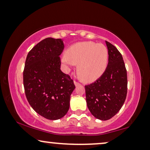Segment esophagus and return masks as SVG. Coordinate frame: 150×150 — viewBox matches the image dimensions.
<instances>
[{"label": "esophagus", "mask_w": 150, "mask_h": 150, "mask_svg": "<svg viewBox=\"0 0 150 150\" xmlns=\"http://www.w3.org/2000/svg\"><path fill=\"white\" fill-rule=\"evenodd\" d=\"M74 85H76V86H79V85H81V83H79V82H78V81H74Z\"/></svg>", "instance_id": "esophagus-1"}]
</instances>
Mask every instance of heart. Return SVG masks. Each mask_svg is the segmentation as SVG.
Instances as JSON below:
<instances>
[{
  "label": "heart",
  "instance_id": "obj_1",
  "mask_svg": "<svg viewBox=\"0 0 150 150\" xmlns=\"http://www.w3.org/2000/svg\"><path fill=\"white\" fill-rule=\"evenodd\" d=\"M109 52L103 44L92 41L80 42L69 47L61 58L66 71L77 65L80 79L87 83L94 82L105 71Z\"/></svg>",
  "mask_w": 150,
  "mask_h": 150
}]
</instances>
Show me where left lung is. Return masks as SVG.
<instances>
[{
  "label": "left lung",
  "instance_id": "left-lung-1",
  "mask_svg": "<svg viewBox=\"0 0 150 150\" xmlns=\"http://www.w3.org/2000/svg\"><path fill=\"white\" fill-rule=\"evenodd\" d=\"M108 65L103 74L94 83L85 85L87 108L95 118L110 119L119 112L127 92V76L122 56L115 46L105 41Z\"/></svg>",
  "mask_w": 150,
  "mask_h": 150
}]
</instances>
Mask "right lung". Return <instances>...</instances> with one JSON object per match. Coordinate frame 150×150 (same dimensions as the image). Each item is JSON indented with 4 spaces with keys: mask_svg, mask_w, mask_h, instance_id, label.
<instances>
[{
    "mask_svg": "<svg viewBox=\"0 0 150 150\" xmlns=\"http://www.w3.org/2000/svg\"><path fill=\"white\" fill-rule=\"evenodd\" d=\"M63 50L60 38H45L29 52L25 61V96L35 112L47 119H59L67 113L75 89L73 80L61 70Z\"/></svg>",
    "mask_w": 150,
    "mask_h": 150,
    "instance_id": "1",
    "label": "right lung"
}]
</instances>
